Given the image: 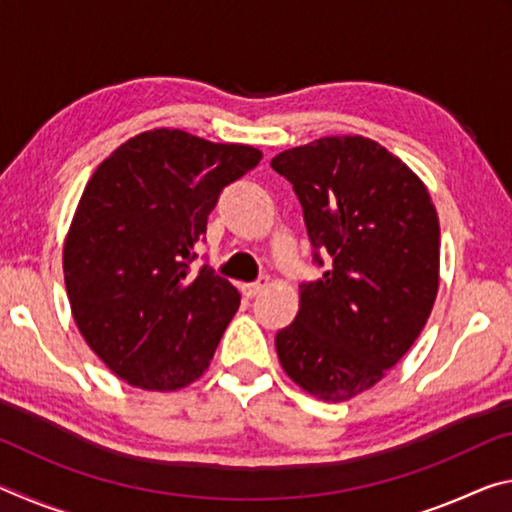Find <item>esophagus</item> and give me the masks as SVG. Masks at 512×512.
I'll return each mask as SVG.
<instances>
[{
  "label": "esophagus",
  "instance_id": "1",
  "mask_svg": "<svg viewBox=\"0 0 512 512\" xmlns=\"http://www.w3.org/2000/svg\"><path fill=\"white\" fill-rule=\"evenodd\" d=\"M266 287H268V275H259L255 282L244 284V287H241V291H244L246 298H255V296H259V293H262Z\"/></svg>",
  "mask_w": 512,
  "mask_h": 512
}]
</instances>
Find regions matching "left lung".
<instances>
[{
  "instance_id": "8db88e82",
  "label": "left lung",
  "mask_w": 512,
  "mask_h": 512,
  "mask_svg": "<svg viewBox=\"0 0 512 512\" xmlns=\"http://www.w3.org/2000/svg\"><path fill=\"white\" fill-rule=\"evenodd\" d=\"M271 167L305 214L314 262L296 320L275 336L287 375L309 395L368 391L418 339L438 293L440 225L422 180L375 140L320 137Z\"/></svg>"
}]
</instances>
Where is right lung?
<instances>
[{"label": "right lung", "instance_id": "1", "mask_svg": "<svg viewBox=\"0 0 512 512\" xmlns=\"http://www.w3.org/2000/svg\"><path fill=\"white\" fill-rule=\"evenodd\" d=\"M259 160L255 146L153 128L92 173L65 237V287L85 343L119 379L167 393L210 366L241 296L189 264L223 187Z\"/></svg>", "mask_w": 512, "mask_h": 512}]
</instances>
